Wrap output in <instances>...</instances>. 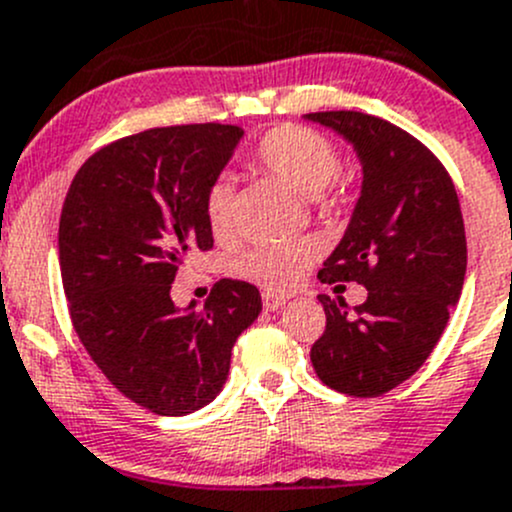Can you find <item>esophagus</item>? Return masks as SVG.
Returning <instances> with one entry per match:
<instances>
[{
  "instance_id": "esophagus-1",
  "label": "esophagus",
  "mask_w": 512,
  "mask_h": 512,
  "mask_svg": "<svg viewBox=\"0 0 512 512\" xmlns=\"http://www.w3.org/2000/svg\"><path fill=\"white\" fill-rule=\"evenodd\" d=\"M286 301H288V296H278V293H263V308H266V311H278V308H283L286 306Z\"/></svg>"
}]
</instances>
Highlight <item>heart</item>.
<instances>
[{"instance_id": "heart-1", "label": "heart", "mask_w": 512, "mask_h": 512, "mask_svg": "<svg viewBox=\"0 0 512 512\" xmlns=\"http://www.w3.org/2000/svg\"><path fill=\"white\" fill-rule=\"evenodd\" d=\"M261 169L296 194L316 199L338 176V151L326 136L303 126H278L268 131L256 149ZM206 221L216 236H226L234 224V186L229 179H216L206 191ZM311 266V249L303 244L254 246L234 261V271L266 291H291L303 281Z\"/></svg>"}]
</instances>
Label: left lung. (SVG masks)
Listing matches in <instances>:
<instances>
[{
  "mask_svg": "<svg viewBox=\"0 0 512 512\" xmlns=\"http://www.w3.org/2000/svg\"><path fill=\"white\" fill-rule=\"evenodd\" d=\"M303 119L343 136L363 171L346 234L318 278L368 288L353 313L343 298L318 296L326 331L311 363L333 391L383 396L426 363L463 291L468 249L458 194L443 164L391 121L361 111Z\"/></svg>",
  "mask_w": 512,
  "mask_h": 512,
  "instance_id": "left-lung-1",
  "label": "left lung"
}]
</instances>
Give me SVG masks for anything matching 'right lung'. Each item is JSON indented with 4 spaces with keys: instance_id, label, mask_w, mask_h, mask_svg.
<instances>
[{
    "instance_id": "1",
    "label": "right lung",
    "mask_w": 512,
    "mask_h": 512,
    "mask_svg": "<svg viewBox=\"0 0 512 512\" xmlns=\"http://www.w3.org/2000/svg\"><path fill=\"white\" fill-rule=\"evenodd\" d=\"M241 126L149 129L96 151L69 186L59 266L77 336L106 378L159 416H186L224 388L236 338L261 313L256 286L221 278L204 308L171 301L191 251H209L206 191Z\"/></svg>"
}]
</instances>
